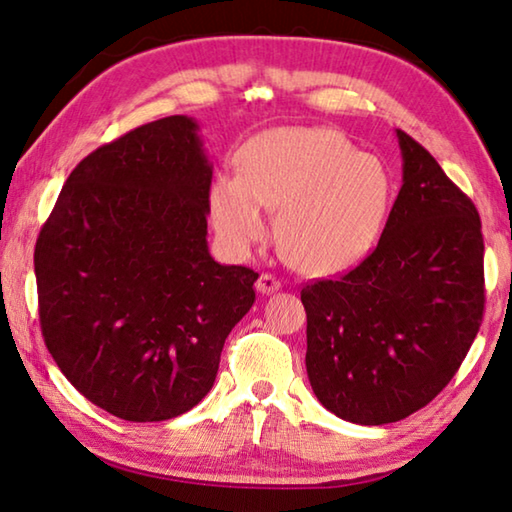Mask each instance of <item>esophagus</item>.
Instances as JSON below:
<instances>
[{"label": "esophagus", "mask_w": 512, "mask_h": 512, "mask_svg": "<svg viewBox=\"0 0 512 512\" xmlns=\"http://www.w3.org/2000/svg\"><path fill=\"white\" fill-rule=\"evenodd\" d=\"M255 287H257L259 293H264V296H271V293L282 289V282L277 280V277L271 275V273H262V275H259V280H257Z\"/></svg>", "instance_id": "1"}]
</instances>
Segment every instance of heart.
I'll return each mask as SVG.
<instances>
[{
	"label": "heart",
	"mask_w": 512,
	"mask_h": 512,
	"mask_svg": "<svg viewBox=\"0 0 512 512\" xmlns=\"http://www.w3.org/2000/svg\"><path fill=\"white\" fill-rule=\"evenodd\" d=\"M391 180L379 158L332 128H275L239 153V176L210 192L212 219L230 248L264 237L262 207L277 212L275 237L287 262L309 275L357 264L384 221Z\"/></svg>",
	"instance_id": "1"
}]
</instances>
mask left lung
<instances>
[{"label":"left lung","instance_id":"left-lung-1","mask_svg":"<svg viewBox=\"0 0 512 512\" xmlns=\"http://www.w3.org/2000/svg\"><path fill=\"white\" fill-rule=\"evenodd\" d=\"M402 187L377 248L300 291L307 375L318 402L354 424H388L452 381L483 318V235L474 203L404 131Z\"/></svg>","mask_w":512,"mask_h":512}]
</instances>
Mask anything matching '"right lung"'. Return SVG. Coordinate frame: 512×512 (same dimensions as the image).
Instances as JSON below:
<instances>
[{"label": "right lung", "instance_id": "obj_1", "mask_svg": "<svg viewBox=\"0 0 512 512\" xmlns=\"http://www.w3.org/2000/svg\"><path fill=\"white\" fill-rule=\"evenodd\" d=\"M212 164L196 119L164 117L69 173L36 241L40 327L72 386L131 422L210 393L257 273L207 248Z\"/></svg>", "mask_w": 512, "mask_h": 512}]
</instances>
